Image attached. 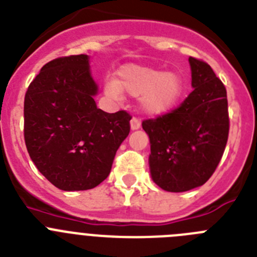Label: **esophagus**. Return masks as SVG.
Returning <instances> with one entry per match:
<instances>
[{
	"label": "esophagus",
	"mask_w": 257,
	"mask_h": 257,
	"mask_svg": "<svg viewBox=\"0 0 257 257\" xmlns=\"http://www.w3.org/2000/svg\"><path fill=\"white\" fill-rule=\"evenodd\" d=\"M140 126H142V122H140L139 118L134 117L133 119H131V128H133V130H138V128H140Z\"/></svg>",
	"instance_id": "1"
}]
</instances>
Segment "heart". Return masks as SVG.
Instances as JSON below:
<instances>
[{"mask_svg": "<svg viewBox=\"0 0 257 257\" xmlns=\"http://www.w3.org/2000/svg\"><path fill=\"white\" fill-rule=\"evenodd\" d=\"M183 82L178 74L166 70L140 65H127L118 72V81L110 79L105 90L114 97L123 92L134 97H142V106L149 114L167 112L183 94Z\"/></svg>", "mask_w": 257, "mask_h": 257, "instance_id": "1", "label": "heart"}]
</instances>
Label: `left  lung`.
Listing matches in <instances>:
<instances>
[{"label":"left lung","mask_w":257,"mask_h":257,"mask_svg":"<svg viewBox=\"0 0 257 257\" xmlns=\"http://www.w3.org/2000/svg\"><path fill=\"white\" fill-rule=\"evenodd\" d=\"M193 90L171 112L143 121L152 179L167 192L201 187L216 170L229 135L226 88L212 68L189 58Z\"/></svg>","instance_id":"obj_1"}]
</instances>
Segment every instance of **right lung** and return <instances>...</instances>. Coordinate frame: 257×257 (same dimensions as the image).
I'll use <instances>...</instances> for the list:
<instances>
[{"mask_svg": "<svg viewBox=\"0 0 257 257\" xmlns=\"http://www.w3.org/2000/svg\"><path fill=\"white\" fill-rule=\"evenodd\" d=\"M88 56L49 61L24 97V140L38 171L61 190H87L108 178L130 133V113L96 106Z\"/></svg>", "mask_w": 257, "mask_h": 257, "instance_id": "add662e5", "label": "right lung"}]
</instances>
